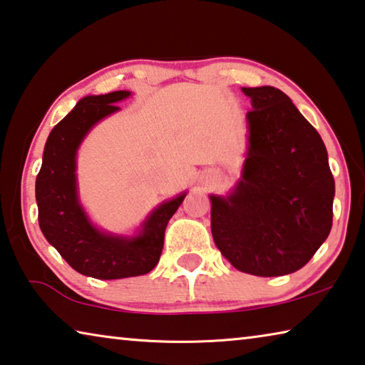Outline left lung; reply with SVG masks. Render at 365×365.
<instances>
[{
  "label": "left lung",
  "mask_w": 365,
  "mask_h": 365,
  "mask_svg": "<svg viewBox=\"0 0 365 365\" xmlns=\"http://www.w3.org/2000/svg\"><path fill=\"white\" fill-rule=\"evenodd\" d=\"M250 97L242 175L210 195L211 232L239 271L273 277L309 263L331 230L334 178L318 131L284 92L242 88Z\"/></svg>",
  "instance_id": "1"
}]
</instances>
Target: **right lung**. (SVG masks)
<instances>
[{
  "label": "right lung",
  "instance_id": "1",
  "mask_svg": "<svg viewBox=\"0 0 365 365\" xmlns=\"http://www.w3.org/2000/svg\"><path fill=\"white\" fill-rule=\"evenodd\" d=\"M130 91L83 97L45 143L42 167L36 180L40 230L78 273L97 279L141 276L159 263L169 219L187 193L164 201L144 219L135 235L103 232L91 222L78 195L76 155L81 143Z\"/></svg>",
  "mask_w": 365,
  "mask_h": 365
}]
</instances>
